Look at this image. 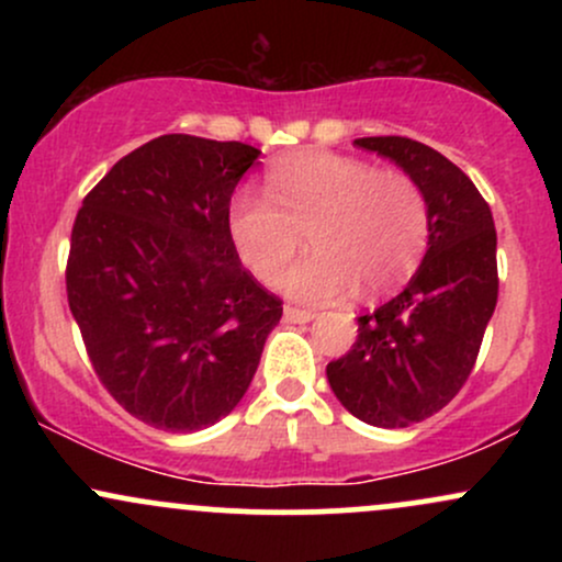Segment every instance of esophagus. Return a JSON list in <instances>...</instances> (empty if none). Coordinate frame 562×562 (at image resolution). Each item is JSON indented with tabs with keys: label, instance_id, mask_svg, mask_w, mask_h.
<instances>
[{
	"label": "esophagus",
	"instance_id": "34e87169",
	"mask_svg": "<svg viewBox=\"0 0 562 562\" xmlns=\"http://www.w3.org/2000/svg\"><path fill=\"white\" fill-rule=\"evenodd\" d=\"M317 317L314 308H301V306H285V319L288 322H308Z\"/></svg>",
	"mask_w": 562,
	"mask_h": 562
}]
</instances>
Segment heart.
Returning a JSON list of instances; mask_svg holds the SVG:
<instances>
[{
    "instance_id": "b5f03b06",
    "label": "heart",
    "mask_w": 562,
    "mask_h": 562,
    "mask_svg": "<svg viewBox=\"0 0 562 562\" xmlns=\"http://www.w3.org/2000/svg\"><path fill=\"white\" fill-rule=\"evenodd\" d=\"M267 195L240 190L227 211L237 256L261 282H274L303 248L314 254L282 280L295 299L327 301L398 288L423 261L430 205L415 177L362 158L303 150L277 160Z\"/></svg>"
}]
</instances>
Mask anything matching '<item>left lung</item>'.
I'll use <instances>...</instances> for the list:
<instances>
[{
	"instance_id": "obj_1",
	"label": "left lung",
	"mask_w": 562,
	"mask_h": 562,
	"mask_svg": "<svg viewBox=\"0 0 562 562\" xmlns=\"http://www.w3.org/2000/svg\"><path fill=\"white\" fill-rule=\"evenodd\" d=\"M353 145L391 158L420 182L430 237L409 285L357 319V344L327 364V380L362 423L406 428L443 409L473 372L499 295L496 229L468 173L434 147L406 137Z\"/></svg>"
}]
</instances>
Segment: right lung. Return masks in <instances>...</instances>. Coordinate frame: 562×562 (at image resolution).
Instances as JSON below:
<instances>
[{"label": "right lung", "instance_id": "obj_1", "mask_svg": "<svg viewBox=\"0 0 562 562\" xmlns=\"http://www.w3.org/2000/svg\"><path fill=\"white\" fill-rule=\"evenodd\" d=\"M256 158L243 142L164 134L121 158L76 214L70 314L100 383L153 428L190 434L227 417L282 317L227 227Z\"/></svg>", "mask_w": 562, "mask_h": 562}]
</instances>
